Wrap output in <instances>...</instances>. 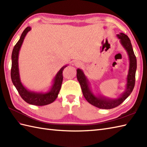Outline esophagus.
<instances>
[{"mask_svg":"<svg viewBox=\"0 0 147 147\" xmlns=\"http://www.w3.org/2000/svg\"><path fill=\"white\" fill-rule=\"evenodd\" d=\"M75 65H76V66L77 67H80V66H81V65H82V64H81L80 63V62H76V63H75Z\"/></svg>","mask_w":147,"mask_h":147,"instance_id":"1","label":"esophagus"}]
</instances>
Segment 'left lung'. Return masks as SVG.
<instances>
[{
  "label": "left lung",
  "mask_w": 147,
  "mask_h": 147,
  "mask_svg": "<svg viewBox=\"0 0 147 147\" xmlns=\"http://www.w3.org/2000/svg\"><path fill=\"white\" fill-rule=\"evenodd\" d=\"M123 47L125 49L129 56V67L127 76L126 88L121 96L115 99L109 98L102 96H95L92 93L90 83L85 74L80 69H77V79L80 84L84 97L88 102L95 107L103 109H111L117 107L128 97L132 92L135 84V74L136 71V58L134 54L131 43L129 38L124 33H120L117 35Z\"/></svg>",
  "instance_id": "8db88e82"
}]
</instances>
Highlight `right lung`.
Returning a JSON list of instances; mask_svg holds the SVG:
<instances>
[{"instance_id": "1", "label": "right lung", "mask_w": 147, "mask_h": 147, "mask_svg": "<svg viewBox=\"0 0 147 147\" xmlns=\"http://www.w3.org/2000/svg\"><path fill=\"white\" fill-rule=\"evenodd\" d=\"M30 27L28 26L26 28L25 30L22 33L19 41L14 47L11 56L12 66L11 71V76L12 83L14 84L16 88L17 89L19 94L20 95L21 98L24 101L32 105L42 106L51 104L57 98L59 91H60L61 88L62 80H63L62 72H63L64 69L67 66V65H64L59 71L54 78V83H53V85L50 91L46 93H38L30 91V90H27L23 85L20 80L18 67V56L19 52H20L22 43H23L24 41V39L25 38L27 33L30 32Z\"/></svg>"}]
</instances>
